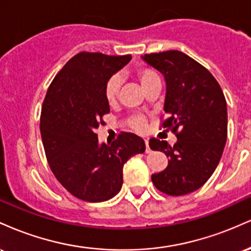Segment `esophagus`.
Instances as JSON below:
<instances>
[{
    "mask_svg": "<svg viewBox=\"0 0 251 251\" xmlns=\"http://www.w3.org/2000/svg\"><path fill=\"white\" fill-rule=\"evenodd\" d=\"M145 145H146V153H150V152H151V149H150V146H149V139H145Z\"/></svg>",
    "mask_w": 251,
    "mask_h": 251,
    "instance_id": "34e87169",
    "label": "esophagus"
}]
</instances>
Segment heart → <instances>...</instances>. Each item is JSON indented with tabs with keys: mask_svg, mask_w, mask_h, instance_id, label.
<instances>
[{
	"mask_svg": "<svg viewBox=\"0 0 251 251\" xmlns=\"http://www.w3.org/2000/svg\"><path fill=\"white\" fill-rule=\"evenodd\" d=\"M137 77L139 80L140 85L144 91H146L152 83L160 81L159 76L157 75L154 71L150 70V68H142L137 72ZM120 87H122V77L119 75H114L112 76L111 79L108 80V82L106 83L105 87V98L107 100V102L109 105H113L114 102L117 101L118 96H119V91ZM132 126L137 129V131H144L146 127V122L145 119L142 117H135L132 119Z\"/></svg>",
	"mask_w": 251,
	"mask_h": 251,
	"instance_id": "b5f03b06",
	"label": "heart"
}]
</instances>
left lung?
<instances>
[{
    "instance_id": "obj_1",
    "label": "left lung",
    "mask_w": 251,
    "mask_h": 251,
    "mask_svg": "<svg viewBox=\"0 0 251 251\" xmlns=\"http://www.w3.org/2000/svg\"><path fill=\"white\" fill-rule=\"evenodd\" d=\"M142 59L165 79L168 119L163 127L177 135L174 146L150 140L151 150L170 159L168 168L151 179L166 195L190 194L205 184L221 160L227 135L226 98L212 74L179 50L145 54Z\"/></svg>"
}]
</instances>
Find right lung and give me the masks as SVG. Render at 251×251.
Here are the masks:
<instances>
[{
    "mask_svg": "<svg viewBox=\"0 0 251 251\" xmlns=\"http://www.w3.org/2000/svg\"><path fill=\"white\" fill-rule=\"evenodd\" d=\"M131 55L76 54L51 81L43 100L40 131L46 157L56 179L80 200L97 203L114 197L123 185V168L145 143L123 132L113 143H99L96 129L109 113L105 98L111 76Z\"/></svg>",
    "mask_w": 251,
    "mask_h": 251,
    "instance_id": "right-lung-1",
    "label": "right lung"
}]
</instances>
